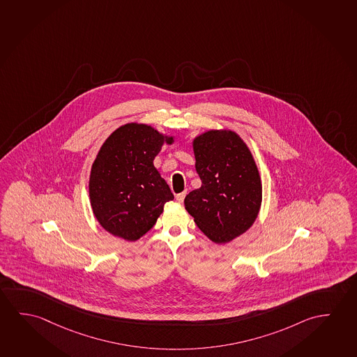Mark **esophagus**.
<instances>
[{
    "instance_id": "esophagus-1",
    "label": "esophagus",
    "mask_w": 357,
    "mask_h": 357,
    "mask_svg": "<svg viewBox=\"0 0 357 357\" xmlns=\"http://www.w3.org/2000/svg\"><path fill=\"white\" fill-rule=\"evenodd\" d=\"M185 197H186V192L177 193V195H176V199H177L178 202H183Z\"/></svg>"
}]
</instances>
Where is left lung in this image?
Masks as SVG:
<instances>
[{
    "mask_svg": "<svg viewBox=\"0 0 357 357\" xmlns=\"http://www.w3.org/2000/svg\"><path fill=\"white\" fill-rule=\"evenodd\" d=\"M202 185L185 208L215 244L228 243L253 226L261 206V178L255 158L236 131L211 129L192 140Z\"/></svg>",
    "mask_w": 357,
    "mask_h": 357,
    "instance_id": "1",
    "label": "left lung"
}]
</instances>
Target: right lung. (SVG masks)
<instances>
[{"label": "right lung", "mask_w": 357, "mask_h": 357, "mask_svg": "<svg viewBox=\"0 0 357 357\" xmlns=\"http://www.w3.org/2000/svg\"><path fill=\"white\" fill-rule=\"evenodd\" d=\"M174 142L175 136L142 123L121 125L102 142L91 165L89 198L107 232L135 242L153 228L174 199L153 160Z\"/></svg>", "instance_id": "1"}]
</instances>
